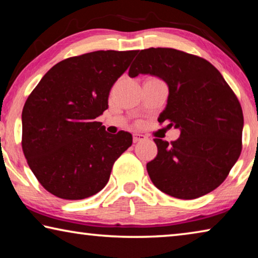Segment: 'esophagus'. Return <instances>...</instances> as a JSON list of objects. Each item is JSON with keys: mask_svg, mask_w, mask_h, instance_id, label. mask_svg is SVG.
I'll return each instance as SVG.
<instances>
[{"mask_svg": "<svg viewBox=\"0 0 258 258\" xmlns=\"http://www.w3.org/2000/svg\"><path fill=\"white\" fill-rule=\"evenodd\" d=\"M147 139L148 138L146 137V135H143V134H138V133L133 134V142L134 143L140 142V141H145V140H147Z\"/></svg>", "mask_w": 258, "mask_h": 258, "instance_id": "esophagus-1", "label": "esophagus"}]
</instances>
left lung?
I'll list each match as a JSON object with an SVG mask.
<instances>
[{"label":"left lung","mask_w":258,"mask_h":258,"mask_svg":"<svg viewBox=\"0 0 258 258\" xmlns=\"http://www.w3.org/2000/svg\"><path fill=\"white\" fill-rule=\"evenodd\" d=\"M157 76L168 86L159 123L180 130L168 143L154 141L156 158L147 164L160 191L178 199H196L223 182L241 154L243 115L221 73L200 56L169 47L141 50L128 76Z\"/></svg>","instance_id":"1"}]
</instances>
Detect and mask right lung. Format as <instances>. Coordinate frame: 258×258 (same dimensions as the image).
I'll use <instances>...</instances> for the list:
<instances>
[{
	"instance_id": "right-lung-1",
	"label": "right lung",
	"mask_w": 258,
	"mask_h": 258,
	"mask_svg": "<svg viewBox=\"0 0 258 258\" xmlns=\"http://www.w3.org/2000/svg\"><path fill=\"white\" fill-rule=\"evenodd\" d=\"M138 51H95L54 64L23 109L24 155L45 190L80 200L101 191L132 134H110L95 120L108 109L112 85Z\"/></svg>"
}]
</instances>
